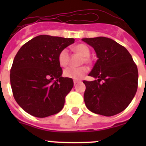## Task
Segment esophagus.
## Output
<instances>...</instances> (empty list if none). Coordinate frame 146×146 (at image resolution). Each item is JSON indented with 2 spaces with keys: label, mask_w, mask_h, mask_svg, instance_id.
Wrapping results in <instances>:
<instances>
[{
  "label": "esophagus",
  "mask_w": 146,
  "mask_h": 146,
  "mask_svg": "<svg viewBox=\"0 0 146 146\" xmlns=\"http://www.w3.org/2000/svg\"><path fill=\"white\" fill-rule=\"evenodd\" d=\"M81 82L80 80H74V84H77V83H78V82Z\"/></svg>",
  "instance_id": "esophagus-1"
}]
</instances>
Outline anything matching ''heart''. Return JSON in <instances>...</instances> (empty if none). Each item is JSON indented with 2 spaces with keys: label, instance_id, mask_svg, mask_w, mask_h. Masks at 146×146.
<instances>
[{
  "label": "heart",
  "instance_id": "obj_1",
  "mask_svg": "<svg viewBox=\"0 0 146 146\" xmlns=\"http://www.w3.org/2000/svg\"><path fill=\"white\" fill-rule=\"evenodd\" d=\"M73 50L76 52L82 55V63L88 64L91 61L90 55L91 50L86 44H79L73 47ZM70 60L69 50L67 49H63L58 54V62L61 66H66ZM88 71V67L82 66L80 67H68L64 70V75L66 77H69L72 79L79 80L81 79Z\"/></svg>",
  "mask_w": 146,
  "mask_h": 146
}]
</instances>
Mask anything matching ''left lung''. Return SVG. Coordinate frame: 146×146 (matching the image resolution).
I'll list each match as a JSON object with an SVG mask.
<instances>
[{"instance_id":"1","label":"left lung","mask_w":146,"mask_h":146,"mask_svg":"<svg viewBox=\"0 0 146 146\" xmlns=\"http://www.w3.org/2000/svg\"><path fill=\"white\" fill-rule=\"evenodd\" d=\"M93 47L98 60L84 80V101L89 110L113 116L124 110L137 89L138 71L131 54L124 47L106 37L82 38Z\"/></svg>"}]
</instances>
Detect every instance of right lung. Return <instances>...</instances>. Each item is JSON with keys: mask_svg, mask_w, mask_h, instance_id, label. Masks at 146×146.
<instances>
[{"mask_svg": "<svg viewBox=\"0 0 146 146\" xmlns=\"http://www.w3.org/2000/svg\"><path fill=\"white\" fill-rule=\"evenodd\" d=\"M74 42L72 38L40 35L19 50L10 71V82L15 99L26 113L45 118L63 109L74 82L61 76L58 54Z\"/></svg>", "mask_w": 146, "mask_h": 146, "instance_id": "obj_1", "label": "right lung"}]
</instances>
